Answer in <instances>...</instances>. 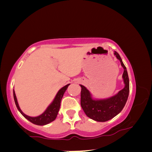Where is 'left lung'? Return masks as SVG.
I'll return each instance as SVG.
<instances>
[{
  "label": "left lung",
  "mask_w": 152,
  "mask_h": 152,
  "mask_svg": "<svg viewBox=\"0 0 152 152\" xmlns=\"http://www.w3.org/2000/svg\"><path fill=\"white\" fill-rule=\"evenodd\" d=\"M114 55L120 61L121 66L124 69L123 80L125 86L118 93L107 99H94L92 94L83 85L81 86L80 104L87 117L98 122H105L119 114L123 110L127 102L129 92V80L127 68L117 51Z\"/></svg>",
  "instance_id": "1"
}]
</instances>
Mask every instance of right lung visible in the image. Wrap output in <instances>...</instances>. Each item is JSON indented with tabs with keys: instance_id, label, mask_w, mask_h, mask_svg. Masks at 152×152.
Instances as JSON below:
<instances>
[{
	"instance_id": "add662e5",
	"label": "right lung",
	"mask_w": 152,
	"mask_h": 152,
	"mask_svg": "<svg viewBox=\"0 0 152 152\" xmlns=\"http://www.w3.org/2000/svg\"><path fill=\"white\" fill-rule=\"evenodd\" d=\"M70 84H68L62 87V88L58 92V93L56 94L53 101L50 105H49L45 111L43 112L42 115H40L37 117L28 116V115H25V113H23V112L20 110L19 106V103H18L17 102L16 94H15V92L13 89V96L15 104H16L17 109L19 110V111L20 113H21L25 119H27L28 121H29L30 122L33 123V124L37 125H45L47 124H49L50 123L56 119V118L57 117L59 110H60V108L61 99H62V97L64 96V92H66Z\"/></svg>"
}]
</instances>
